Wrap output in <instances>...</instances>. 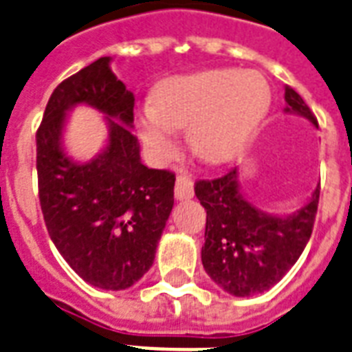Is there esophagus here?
Here are the masks:
<instances>
[{"label":"esophagus","mask_w":352,"mask_h":352,"mask_svg":"<svg viewBox=\"0 0 352 352\" xmlns=\"http://www.w3.org/2000/svg\"><path fill=\"white\" fill-rule=\"evenodd\" d=\"M174 195L178 200H189L195 196V189H192V179L185 174H179L176 178V187H174Z\"/></svg>","instance_id":"34e87169"}]
</instances>
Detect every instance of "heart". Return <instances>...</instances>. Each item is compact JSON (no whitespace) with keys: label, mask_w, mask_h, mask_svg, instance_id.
Masks as SVG:
<instances>
[{"label":"heart","mask_w":352,"mask_h":352,"mask_svg":"<svg viewBox=\"0 0 352 352\" xmlns=\"http://www.w3.org/2000/svg\"><path fill=\"white\" fill-rule=\"evenodd\" d=\"M270 102V86L257 72L213 69L174 77L157 88L156 104L146 102L139 111V133L154 160L168 162L178 151L176 128H187L192 156L222 165L244 151Z\"/></svg>","instance_id":"obj_1"}]
</instances>
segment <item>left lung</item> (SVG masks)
I'll return each mask as SVG.
<instances>
[{
    "instance_id": "8db88e82",
    "label": "left lung",
    "mask_w": 352,
    "mask_h": 352,
    "mask_svg": "<svg viewBox=\"0 0 352 352\" xmlns=\"http://www.w3.org/2000/svg\"><path fill=\"white\" fill-rule=\"evenodd\" d=\"M288 113L318 126L301 95L285 88ZM195 195L207 213L201 264L207 275L236 298L261 294L279 283L303 253L314 228L320 185L299 211L275 217L261 211L241 192L239 168L220 178L198 179Z\"/></svg>"
}]
</instances>
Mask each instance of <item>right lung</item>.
Returning a JSON list of instances; mask_svg holds the SVG:
<instances>
[{
	"mask_svg": "<svg viewBox=\"0 0 352 352\" xmlns=\"http://www.w3.org/2000/svg\"><path fill=\"white\" fill-rule=\"evenodd\" d=\"M110 56L54 88L36 132L38 196L49 236L86 283L124 290L151 270L174 206L176 176L141 163L133 94L113 75ZM88 104L107 116L109 145L86 164L61 146L67 111Z\"/></svg>",
	"mask_w": 352,
	"mask_h": 352,
	"instance_id": "add662e5",
	"label": "right lung"
}]
</instances>
